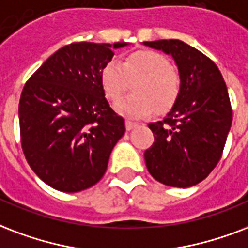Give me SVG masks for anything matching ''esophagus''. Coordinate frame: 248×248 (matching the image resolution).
<instances>
[{
    "mask_svg": "<svg viewBox=\"0 0 248 248\" xmlns=\"http://www.w3.org/2000/svg\"><path fill=\"white\" fill-rule=\"evenodd\" d=\"M138 124L136 122H130V120H125V128L126 130H130L133 129V128H136Z\"/></svg>",
    "mask_w": 248,
    "mask_h": 248,
    "instance_id": "1",
    "label": "esophagus"
}]
</instances>
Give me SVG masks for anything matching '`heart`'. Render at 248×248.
Wrapping results in <instances>:
<instances>
[{"label": "heart", "mask_w": 248, "mask_h": 248, "mask_svg": "<svg viewBox=\"0 0 248 248\" xmlns=\"http://www.w3.org/2000/svg\"><path fill=\"white\" fill-rule=\"evenodd\" d=\"M136 79L134 93L115 105L118 112L130 118H145L154 110H170L181 92L180 75L158 51H136L124 62L111 59L101 71V85L112 102L119 101Z\"/></svg>", "instance_id": "heart-1"}]
</instances>
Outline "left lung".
<instances>
[{"mask_svg": "<svg viewBox=\"0 0 248 248\" xmlns=\"http://www.w3.org/2000/svg\"><path fill=\"white\" fill-rule=\"evenodd\" d=\"M170 55L181 92L162 122L150 123L155 141L145 151L150 174L167 186L190 187L211 173L221 158L232 126L225 81L208 57L180 40L145 41Z\"/></svg>", "mask_w": 248, "mask_h": 248, "instance_id": "8db88e82", "label": "left lung"}]
</instances>
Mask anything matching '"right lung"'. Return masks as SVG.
I'll use <instances>...</instances> for the list:
<instances>
[{
    "label": "right lung",
    "mask_w": 248,
    "mask_h": 248,
    "mask_svg": "<svg viewBox=\"0 0 248 248\" xmlns=\"http://www.w3.org/2000/svg\"><path fill=\"white\" fill-rule=\"evenodd\" d=\"M129 42H74L46 59L24 85L19 102L23 153L53 189L78 193L95 185L125 132L101 85L114 49Z\"/></svg>",
    "instance_id": "right-lung-1"
}]
</instances>
